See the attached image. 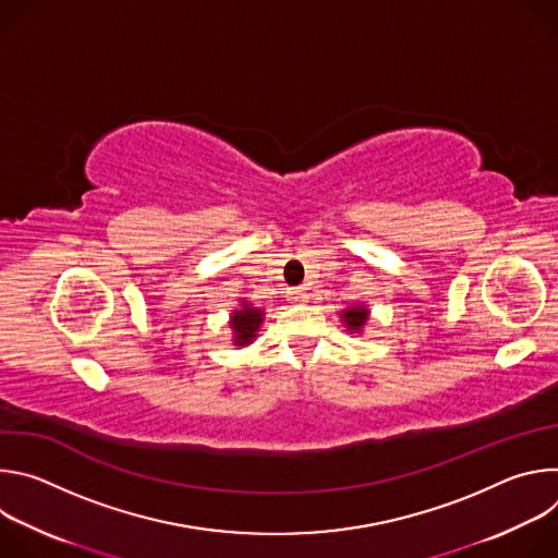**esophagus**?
<instances>
[{
	"instance_id": "1",
	"label": "esophagus",
	"mask_w": 558,
	"mask_h": 558,
	"mask_svg": "<svg viewBox=\"0 0 558 558\" xmlns=\"http://www.w3.org/2000/svg\"><path fill=\"white\" fill-rule=\"evenodd\" d=\"M289 300H291V302H295V304H302V302H306V300H308V293H306V289H304V287H295V289H291V291H289Z\"/></svg>"
}]
</instances>
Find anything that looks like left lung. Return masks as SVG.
Wrapping results in <instances>:
<instances>
[{
    "mask_svg": "<svg viewBox=\"0 0 558 558\" xmlns=\"http://www.w3.org/2000/svg\"><path fill=\"white\" fill-rule=\"evenodd\" d=\"M368 313L371 311L366 308V304H355V306L344 308L340 315H342V320H344V325L351 333H360L364 329L366 320H368Z\"/></svg>",
    "mask_w": 558,
    "mask_h": 558,
    "instance_id": "left-lung-1",
    "label": "left lung"
}]
</instances>
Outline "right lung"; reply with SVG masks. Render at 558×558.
I'll return each mask as SVG.
<instances>
[{
  "label": "right lung",
  "instance_id": "obj_1",
  "mask_svg": "<svg viewBox=\"0 0 558 558\" xmlns=\"http://www.w3.org/2000/svg\"><path fill=\"white\" fill-rule=\"evenodd\" d=\"M265 311L258 306H252L247 300H241V308H235L229 317V327L233 331V344L247 347L256 340V333L263 325Z\"/></svg>",
  "mask_w": 558,
  "mask_h": 558
}]
</instances>
